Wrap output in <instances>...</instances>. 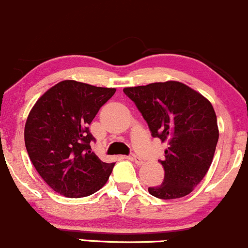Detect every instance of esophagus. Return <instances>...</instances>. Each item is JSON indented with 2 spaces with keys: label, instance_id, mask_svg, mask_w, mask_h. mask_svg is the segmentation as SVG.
I'll return each mask as SVG.
<instances>
[{
  "label": "esophagus",
  "instance_id": "1",
  "mask_svg": "<svg viewBox=\"0 0 248 248\" xmlns=\"http://www.w3.org/2000/svg\"><path fill=\"white\" fill-rule=\"evenodd\" d=\"M130 159H131V160L134 161L135 164H137V165H141V164L143 163V160H142V159L140 158V156L135 155V154H132V155H131V158H130Z\"/></svg>",
  "mask_w": 248,
  "mask_h": 248
}]
</instances>
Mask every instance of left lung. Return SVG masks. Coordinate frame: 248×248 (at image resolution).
Wrapping results in <instances>:
<instances>
[{
  "mask_svg": "<svg viewBox=\"0 0 248 248\" xmlns=\"http://www.w3.org/2000/svg\"><path fill=\"white\" fill-rule=\"evenodd\" d=\"M148 124L152 136L168 142L161 185L149 187L159 199H178L193 192L212 163L218 142L212 105L192 88L175 80L124 88Z\"/></svg>",
  "mask_w": 248,
  "mask_h": 248,
  "instance_id": "1",
  "label": "left lung"
}]
</instances>
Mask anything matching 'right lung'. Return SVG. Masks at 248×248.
<instances>
[{
    "label": "right lung",
    "mask_w": 248,
    "mask_h": 248,
    "mask_svg": "<svg viewBox=\"0 0 248 248\" xmlns=\"http://www.w3.org/2000/svg\"><path fill=\"white\" fill-rule=\"evenodd\" d=\"M116 93L62 80L44 93L25 124L30 160L53 190L66 198H83L101 189L114 163H104L92 151L89 124Z\"/></svg>",
    "instance_id": "1"
}]
</instances>
